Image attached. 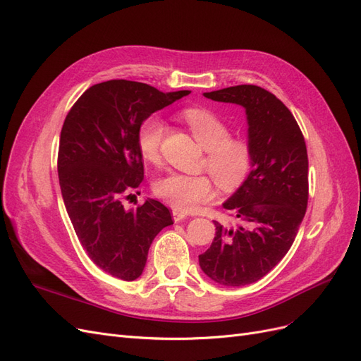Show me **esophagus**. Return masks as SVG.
<instances>
[{"label":"esophagus","mask_w":361,"mask_h":361,"mask_svg":"<svg viewBox=\"0 0 361 361\" xmlns=\"http://www.w3.org/2000/svg\"><path fill=\"white\" fill-rule=\"evenodd\" d=\"M185 218H187V214H185V212H180V211H176V209L173 211V220H174V223H179V221L185 220Z\"/></svg>","instance_id":"esophagus-1"}]
</instances>
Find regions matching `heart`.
I'll use <instances>...</instances> for the list:
<instances>
[{"instance_id": "1", "label": "heart", "mask_w": 361, "mask_h": 361, "mask_svg": "<svg viewBox=\"0 0 361 361\" xmlns=\"http://www.w3.org/2000/svg\"><path fill=\"white\" fill-rule=\"evenodd\" d=\"M180 116L192 137L207 150L204 166L216 183L223 190L238 188L247 179L253 164V150L248 141L231 137V128L224 120L204 108H187ZM164 130L166 125L158 116H150L140 125L137 146L146 161H158ZM154 191L173 209L190 212L214 197L215 185L207 174L169 173L157 180Z\"/></svg>"}]
</instances>
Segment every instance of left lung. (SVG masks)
<instances>
[{
  "label": "left lung",
  "instance_id": "left-lung-1",
  "mask_svg": "<svg viewBox=\"0 0 361 361\" xmlns=\"http://www.w3.org/2000/svg\"><path fill=\"white\" fill-rule=\"evenodd\" d=\"M203 94L244 106L253 164L241 187L223 203L241 226L215 221V238L199 264L220 285L245 286L267 276L298 233L309 200L307 149L288 106L262 87L243 84Z\"/></svg>",
  "mask_w": 361,
  "mask_h": 361
}]
</instances>
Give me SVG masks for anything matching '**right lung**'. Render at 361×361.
<instances>
[{
  "label": "right lung",
  "mask_w": 361,
  "mask_h": 361,
  "mask_svg": "<svg viewBox=\"0 0 361 361\" xmlns=\"http://www.w3.org/2000/svg\"><path fill=\"white\" fill-rule=\"evenodd\" d=\"M187 94L190 90L162 93L143 82L111 80L87 89L64 120L57 162L63 202L82 248L113 277L138 279L152 241L173 224L161 202L147 199L126 211L122 199L145 176L140 125Z\"/></svg>",
  "instance_id": "obj_1"
}]
</instances>
